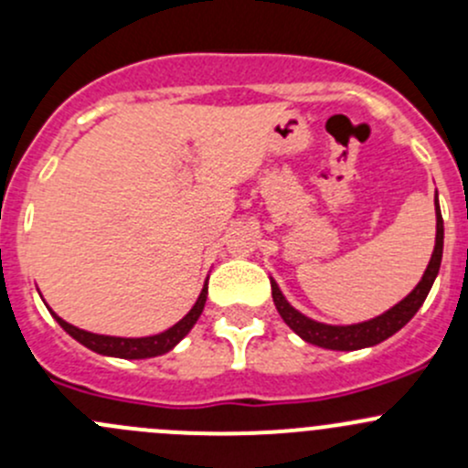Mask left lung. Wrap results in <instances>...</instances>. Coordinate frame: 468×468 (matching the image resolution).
Segmentation results:
<instances>
[{
	"label": "left lung",
	"instance_id": "1",
	"mask_svg": "<svg viewBox=\"0 0 468 468\" xmlns=\"http://www.w3.org/2000/svg\"><path fill=\"white\" fill-rule=\"evenodd\" d=\"M435 215H437V235H435V251H432L431 262H428L419 285L414 287L403 301H399L394 308H389L387 313L378 314V317L369 319V322L348 324V325L322 324L305 317V314L299 313L294 305H290V301L282 296L278 282L271 278L273 305H276L282 322L290 325V328L308 344L330 348V351H357V348H369V346H376V344L385 342V339L391 337L394 333H399V330L403 328L414 314H417V310L421 308L439 273V264H441V253H443V219H441V210H439L437 199H435Z\"/></svg>",
	"mask_w": 468,
	"mask_h": 468
}]
</instances>
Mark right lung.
I'll list each match as a JSON object with an SVG mask.
<instances>
[{
	"label": "right lung",
	"instance_id": "add662e5",
	"mask_svg": "<svg viewBox=\"0 0 468 468\" xmlns=\"http://www.w3.org/2000/svg\"><path fill=\"white\" fill-rule=\"evenodd\" d=\"M207 299V281L204 282V290H201L199 299L192 305L190 313L181 319L178 324H174L172 328L163 330L158 335H149V337H115V335H97L88 333V330L77 328V325L68 324L65 319H60L54 310L49 308L51 317L60 324V328L69 335V337L77 339L79 344L90 348V351L99 353V356H111V357H124V360H144V357H155L163 356V353L172 351L192 328L199 322L201 313H204V305ZM47 305V303H45Z\"/></svg>",
	"mask_w": 468,
	"mask_h": 468
}]
</instances>
